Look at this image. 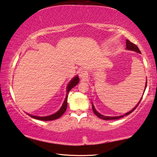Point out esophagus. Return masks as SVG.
<instances>
[{"label": "esophagus", "mask_w": 157, "mask_h": 157, "mask_svg": "<svg viewBox=\"0 0 157 157\" xmlns=\"http://www.w3.org/2000/svg\"><path fill=\"white\" fill-rule=\"evenodd\" d=\"M87 76H88V74H87V71H86L81 70L80 72H79V76H80V78H86Z\"/></svg>", "instance_id": "obj_1"}]
</instances>
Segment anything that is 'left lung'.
Here are the masks:
<instances>
[{"mask_svg": "<svg viewBox=\"0 0 157 157\" xmlns=\"http://www.w3.org/2000/svg\"><path fill=\"white\" fill-rule=\"evenodd\" d=\"M126 49H129V50L135 51V52H138V53L141 54V52H140V50H139V49L138 47H137V46L135 45V44H134L133 43L130 42V41L129 40H126ZM146 86H147V81H146V85H145V88H146ZM141 99H142V98H141V100H140L139 103L137 104V105H136L135 108H134L132 109L131 111L128 112V113H126L125 114L122 115V116H120V117H106V116H103V115L99 114L97 110H96L95 108H94V105H93V104H92V110H93V112H94V113L96 115H97V116L98 118H100V119H103V120H116V119H120V118H123V117L126 116V115H128V114H131L132 112L134 110V109H135L137 108V106L139 105V104L140 103V102H141Z\"/></svg>", "mask_w": 157, "mask_h": 157, "instance_id": "obj_1", "label": "left lung"}]
</instances>
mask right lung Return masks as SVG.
I'll return each mask as SVG.
<instances>
[{"label":"right lung","instance_id":"obj_1","mask_svg":"<svg viewBox=\"0 0 157 157\" xmlns=\"http://www.w3.org/2000/svg\"><path fill=\"white\" fill-rule=\"evenodd\" d=\"M78 82H79V78L78 76L74 77L73 79H71V81L70 82V83L68 84L67 87V94H68V92H70L74 86H76V85L78 84ZM67 97H66V98H65V100L64 101V103H63V104L61 108H60L59 110L56 112V113L50 115V116L40 117H37V116H32V115H30V114H28V115L29 117L34 118V119L40 120V121H51V120L57 119L61 117L63 114V113H64V112L66 111V109H67Z\"/></svg>","mask_w":157,"mask_h":157}]
</instances>
